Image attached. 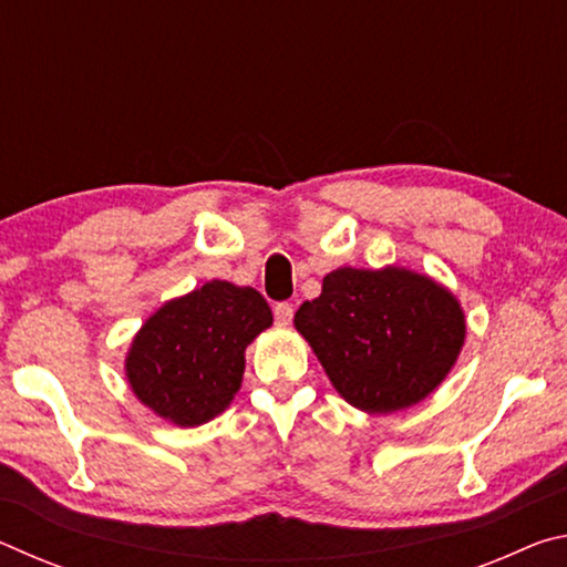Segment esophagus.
Returning <instances> with one entry per match:
<instances>
[{
  "label": "esophagus",
  "instance_id": "esophagus-1",
  "mask_svg": "<svg viewBox=\"0 0 567 567\" xmlns=\"http://www.w3.org/2000/svg\"><path fill=\"white\" fill-rule=\"evenodd\" d=\"M295 315V307L290 302H277L275 305V320L280 324H290Z\"/></svg>",
  "mask_w": 567,
  "mask_h": 567
}]
</instances>
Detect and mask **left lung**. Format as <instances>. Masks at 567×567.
<instances>
[{
	"label": "left lung",
	"mask_w": 567,
	"mask_h": 567,
	"mask_svg": "<svg viewBox=\"0 0 567 567\" xmlns=\"http://www.w3.org/2000/svg\"><path fill=\"white\" fill-rule=\"evenodd\" d=\"M295 328L352 408L388 415L447 378L465 342V312L447 287L408 267H340L324 275L320 297L300 305Z\"/></svg>",
	"instance_id": "left-lung-1"
}]
</instances>
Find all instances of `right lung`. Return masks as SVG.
<instances>
[{
    "label": "right lung",
    "mask_w": 567,
    "mask_h": 567,
    "mask_svg": "<svg viewBox=\"0 0 567 567\" xmlns=\"http://www.w3.org/2000/svg\"><path fill=\"white\" fill-rule=\"evenodd\" d=\"M270 324V305L252 287L205 282L162 305L134 334L124 360L130 388L172 425H203L233 402L247 344Z\"/></svg>",
    "instance_id": "add662e5"
}]
</instances>
